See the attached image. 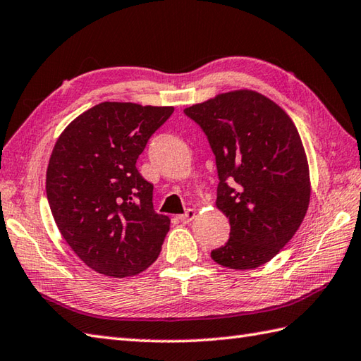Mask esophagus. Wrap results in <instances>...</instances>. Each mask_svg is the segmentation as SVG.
I'll list each match as a JSON object with an SVG mask.
<instances>
[{
	"label": "esophagus",
	"instance_id": "34e87169",
	"mask_svg": "<svg viewBox=\"0 0 361 361\" xmlns=\"http://www.w3.org/2000/svg\"><path fill=\"white\" fill-rule=\"evenodd\" d=\"M195 216H196V212H195V210H191V208H188V210H187L185 213L178 216V219H179L182 224H188L190 221H193V219H195Z\"/></svg>",
	"mask_w": 361,
	"mask_h": 361
}]
</instances>
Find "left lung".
<instances>
[{
  "label": "left lung",
  "mask_w": 361,
  "mask_h": 361,
  "mask_svg": "<svg viewBox=\"0 0 361 361\" xmlns=\"http://www.w3.org/2000/svg\"><path fill=\"white\" fill-rule=\"evenodd\" d=\"M207 135L218 170L216 205L230 238L214 262L247 270L270 261L290 241L310 199L300 134L276 103L255 91L221 94L183 109Z\"/></svg>",
  "instance_id": "8db88e82"
}]
</instances>
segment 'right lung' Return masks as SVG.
Returning <instances> with one entry per match:
<instances>
[{
  "label": "right lung",
  "instance_id": "right-lung-1",
  "mask_svg": "<svg viewBox=\"0 0 361 361\" xmlns=\"http://www.w3.org/2000/svg\"><path fill=\"white\" fill-rule=\"evenodd\" d=\"M173 111L99 103L55 143L46 174L52 216L74 253L102 275H135L160 253L170 219L154 212L153 183L135 162Z\"/></svg>",
  "mask_w": 361,
  "mask_h": 361
}]
</instances>
